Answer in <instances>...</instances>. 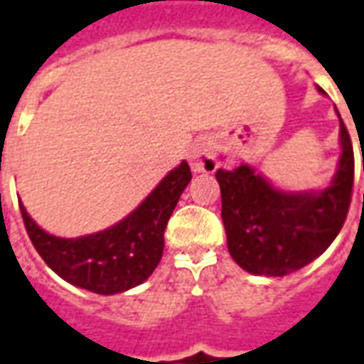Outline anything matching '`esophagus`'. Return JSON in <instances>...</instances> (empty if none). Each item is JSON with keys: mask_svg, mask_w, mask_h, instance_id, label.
<instances>
[{"mask_svg": "<svg viewBox=\"0 0 364 364\" xmlns=\"http://www.w3.org/2000/svg\"><path fill=\"white\" fill-rule=\"evenodd\" d=\"M191 169L195 173H214L218 169L216 150L210 141H198L189 152Z\"/></svg>", "mask_w": 364, "mask_h": 364, "instance_id": "obj_1", "label": "esophagus"}]
</instances>
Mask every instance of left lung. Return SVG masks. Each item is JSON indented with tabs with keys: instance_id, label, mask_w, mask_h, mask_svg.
<instances>
[{
	"instance_id": "left-lung-1",
	"label": "left lung",
	"mask_w": 364,
	"mask_h": 364,
	"mask_svg": "<svg viewBox=\"0 0 364 364\" xmlns=\"http://www.w3.org/2000/svg\"><path fill=\"white\" fill-rule=\"evenodd\" d=\"M318 92L324 94L320 86ZM340 146L338 169L324 189L282 191L247 164L218 169L228 250L243 270L287 276L332 245L349 212L355 175L353 146L341 117Z\"/></svg>"
}]
</instances>
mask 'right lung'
Segmentation results:
<instances>
[{
    "instance_id": "right-lung-1",
    "label": "right lung",
    "mask_w": 364,
    "mask_h": 364,
    "mask_svg": "<svg viewBox=\"0 0 364 364\" xmlns=\"http://www.w3.org/2000/svg\"><path fill=\"white\" fill-rule=\"evenodd\" d=\"M183 160L161 179L136 208L98 233L63 239L48 233L21 206L24 228L34 249L59 278L98 295H115L146 282L164 252V231L179 196L191 181Z\"/></svg>"
}]
</instances>
